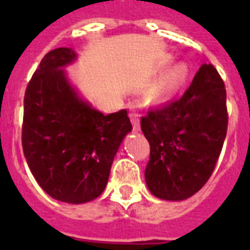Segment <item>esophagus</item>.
<instances>
[{
	"instance_id": "esophagus-1",
	"label": "esophagus",
	"mask_w": 250,
	"mask_h": 250,
	"mask_svg": "<svg viewBox=\"0 0 250 250\" xmlns=\"http://www.w3.org/2000/svg\"><path fill=\"white\" fill-rule=\"evenodd\" d=\"M130 119H131L134 130H139V126H140V114L138 111H135V110H132L130 112Z\"/></svg>"
}]
</instances>
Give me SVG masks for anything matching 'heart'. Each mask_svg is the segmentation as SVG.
I'll use <instances>...</instances> for the list:
<instances>
[{
    "label": "heart",
    "instance_id": "obj_1",
    "mask_svg": "<svg viewBox=\"0 0 250 250\" xmlns=\"http://www.w3.org/2000/svg\"><path fill=\"white\" fill-rule=\"evenodd\" d=\"M182 77H183V68L182 67L175 68V70H174V71L171 72V74H170L169 76H167V79L160 83V85H159L158 91H156L158 92V96L167 94L170 89H173L174 86H175L179 81L182 80Z\"/></svg>",
    "mask_w": 250,
    "mask_h": 250
}]
</instances>
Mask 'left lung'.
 I'll list each match as a JSON object with an SVG mask.
<instances>
[{
  "mask_svg": "<svg viewBox=\"0 0 250 250\" xmlns=\"http://www.w3.org/2000/svg\"><path fill=\"white\" fill-rule=\"evenodd\" d=\"M150 144L145 180L152 194L184 200L213 174L228 129L227 91L211 63H204L180 98L147 110L140 121Z\"/></svg>",
  "mask_w": 250,
  "mask_h": 250,
  "instance_id": "left-lung-1",
  "label": "left lung"
}]
</instances>
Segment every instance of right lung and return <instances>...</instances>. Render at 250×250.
<instances>
[{
	"instance_id": "obj_1",
	"label": "right lung",
	"mask_w": 250,
	"mask_h": 250,
	"mask_svg": "<svg viewBox=\"0 0 250 250\" xmlns=\"http://www.w3.org/2000/svg\"><path fill=\"white\" fill-rule=\"evenodd\" d=\"M76 59L59 47L45 55L26 87L22 147L40 187L60 202L96 199L132 126L125 109L104 115L81 100L61 67Z\"/></svg>"
}]
</instances>
